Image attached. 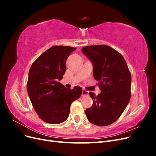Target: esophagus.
<instances>
[{"instance_id":"1","label":"esophagus","mask_w":156,"mask_h":156,"mask_svg":"<svg viewBox=\"0 0 156 156\" xmlns=\"http://www.w3.org/2000/svg\"><path fill=\"white\" fill-rule=\"evenodd\" d=\"M88 96V91L86 90H83L82 91V96L83 97H85Z\"/></svg>"}]
</instances>
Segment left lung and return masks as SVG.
Listing matches in <instances>:
<instances>
[{"mask_svg":"<svg viewBox=\"0 0 156 156\" xmlns=\"http://www.w3.org/2000/svg\"><path fill=\"white\" fill-rule=\"evenodd\" d=\"M82 50L92 61L101 91L98 96L89 92L93 105L86 109L87 117L94 125L108 126L119 119L130 100L131 73L122 55L110 46L90 45Z\"/></svg>","mask_w":156,"mask_h":156,"instance_id":"obj_1","label":"left lung"}]
</instances>
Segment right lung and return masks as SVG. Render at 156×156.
I'll return each instance as SVG.
<instances>
[{
  "label": "right lung",
  "mask_w": 156,
  "mask_h": 156,
  "mask_svg": "<svg viewBox=\"0 0 156 156\" xmlns=\"http://www.w3.org/2000/svg\"><path fill=\"white\" fill-rule=\"evenodd\" d=\"M76 48L55 45L45 51L32 63L27 88L32 105L40 119L51 124L66 120L72 102L81 97L83 89L66 88L59 81L66 70V62Z\"/></svg>",
  "instance_id": "1"
}]
</instances>
